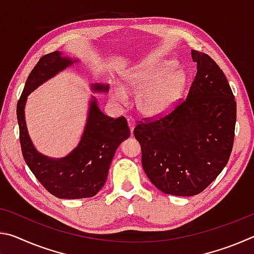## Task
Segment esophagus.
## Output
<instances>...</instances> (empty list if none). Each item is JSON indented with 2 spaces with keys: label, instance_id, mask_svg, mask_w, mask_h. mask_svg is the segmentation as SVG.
<instances>
[{
  "label": "esophagus",
  "instance_id": "esophagus-1",
  "mask_svg": "<svg viewBox=\"0 0 254 254\" xmlns=\"http://www.w3.org/2000/svg\"><path fill=\"white\" fill-rule=\"evenodd\" d=\"M127 124H128V127H130V131L131 133L134 130V126H135V122H134V119L133 118H127Z\"/></svg>",
  "mask_w": 254,
  "mask_h": 254
}]
</instances>
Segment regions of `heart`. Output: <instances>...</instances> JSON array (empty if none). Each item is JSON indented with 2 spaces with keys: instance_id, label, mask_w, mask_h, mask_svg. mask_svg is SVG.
Returning <instances> with one entry per match:
<instances>
[{
  "instance_id": "obj_1",
  "label": "heart",
  "mask_w": 254,
  "mask_h": 254,
  "mask_svg": "<svg viewBox=\"0 0 254 254\" xmlns=\"http://www.w3.org/2000/svg\"><path fill=\"white\" fill-rule=\"evenodd\" d=\"M173 60H158L144 64L124 76L123 88L136 93V107L145 117H158L168 112L182 94L186 83L184 71L174 69ZM111 96L114 101L124 103L126 91L115 86Z\"/></svg>"
}]
</instances>
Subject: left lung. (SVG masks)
<instances>
[{"label":"left lung","mask_w":254,"mask_h":254,"mask_svg":"<svg viewBox=\"0 0 254 254\" xmlns=\"http://www.w3.org/2000/svg\"><path fill=\"white\" fill-rule=\"evenodd\" d=\"M191 58L197 72L186 100L133 131L145 175L159 190L175 196H194L209 186L234 142L236 102L224 72L204 53L191 50Z\"/></svg>","instance_id":"obj_1"}]
</instances>
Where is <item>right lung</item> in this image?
I'll return each instance as SVG.
<instances>
[{"mask_svg": "<svg viewBox=\"0 0 254 254\" xmlns=\"http://www.w3.org/2000/svg\"><path fill=\"white\" fill-rule=\"evenodd\" d=\"M77 62L64 57L59 51L42 56L30 72L16 106L24 161L51 195L66 199L95 196L104 186L115 151L122 141L130 136L127 119L121 117L114 120L107 117L98 109L96 98L92 97L84 133L78 145L69 154L53 159L34 148L24 118L27 97L38 86ZM92 91L106 93L109 85L92 84Z\"/></svg>", "mask_w": 254, "mask_h": 254, "instance_id": "1", "label": "right lung"}]
</instances>
